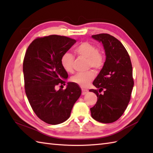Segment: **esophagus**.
Returning <instances> with one entry per match:
<instances>
[{
	"mask_svg": "<svg viewBox=\"0 0 153 153\" xmlns=\"http://www.w3.org/2000/svg\"><path fill=\"white\" fill-rule=\"evenodd\" d=\"M88 92V90L87 89H82V94L83 95H85V94Z\"/></svg>",
	"mask_w": 153,
	"mask_h": 153,
	"instance_id": "obj_1",
	"label": "esophagus"
}]
</instances>
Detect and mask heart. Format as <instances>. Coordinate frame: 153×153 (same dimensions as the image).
<instances>
[{"mask_svg": "<svg viewBox=\"0 0 153 153\" xmlns=\"http://www.w3.org/2000/svg\"><path fill=\"white\" fill-rule=\"evenodd\" d=\"M74 53L80 57L87 58V67L93 68L97 71L100 70L105 65V56L103 52L97 49L95 45L89 42H82L74 48ZM60 64L63 69L68 73L74 71V58L69 53H64L61 57ZM95 74L93 70L78 73L71 77V81L81 87L85 88L95 79Z\"/></svg>", "mask_w": 153, "mask_h": 153, "instance_id": "b5f03b06", "label": "heart"}]
</instances>
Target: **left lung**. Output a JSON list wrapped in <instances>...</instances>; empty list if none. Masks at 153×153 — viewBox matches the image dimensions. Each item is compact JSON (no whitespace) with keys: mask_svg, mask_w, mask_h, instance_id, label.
Returning a JSON list of instances; mask_svg holds the SVG:
<instances>
[{"mask_svg":"<svg viewBox=\"0 0 153 153\" xmlns=\"http://www.w3.org/2000/svg\"><path fill=\"white\" fill-rule=\"evenodd\" d=\"M92 37L102 42L106 58L93 83L97 89L89 90L97 97L91 114L99 122L112 123L122 116L130 100L134 85L131 62L124 46L114 37L100 33Z\"/></svg>","mask_w":153,"mask_h":153,"instance_id":"obj_1","label":"left lung"}]
</instances>
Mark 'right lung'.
<instances>
[{
  "label": "right lung",
  "instance_id": "add662e5",
  "mask_svg": "<svg viewBox=\"0 0 153 153\" xmlns=\"http://www.w3.org/2000/svg\"><path fill=\"white\" fill-rule=\"evenodd\" d=\"M76 41L66 36L51 35L37 37L25 52L23 62L25 93L37 117L48 124L66 121L82 93L76 83H68L65 89L68 73L62 67L60 59Z\"/></svg>",
  "mask_w": 153,
  "mask_h": 153
}]
</instances>
